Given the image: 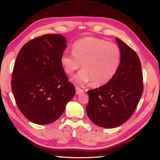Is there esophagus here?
<instances>
[{
    "instance_id": "obj_1",
    "label": "esophagus",
    "mask_w": 160,
    "mask_h": 160,
    "mask_svg": "<svg viewBox=\"0 0 160 160\" xmlns=\"http://www.w3.org/2000/svg\"><path fill=\"white\" fill-rule=\"evenodd\" d=\"M83 92H84L83 89H80L79 87H77V86H76V95H79L80 93H82Z\"/></svg>"
}]
</instances>
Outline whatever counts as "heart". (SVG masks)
<instances>
[{"mask_svg": "<svg viewBox=\"0 0 160 160\" xmlns=\"http://www.w3.org/2000/svg\"><path fill=\"white\" fill-rule=\"evenodd\" d=\"M72 52L63 54L60 63L68 75L80 68L82 64L83 70L74 77L80 84L90 82L95 87L106 84L114 77L121 63L119 47L101 38L79 39L73 43Z\"/></svg>", "mask_w": 160, "mask_h": 160, "instance_id": "heart-1", "label": "heart"}]
</instances>
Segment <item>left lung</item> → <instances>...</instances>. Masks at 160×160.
Returning <instances> with one entry per match:
<instances>
[{
    "instance_id": "8db88e82",
    "label": "left lung",
    "mask_w": 160,
    "mask_h": 160,
    "mask_svg": "<svg viewBox=\"0 0 160 160\" xmlns=\"http://www.w3.org/2000/svg\"><path fill=\"white\" fill-rule=\"evenodd\" d=\"M121 63L112 79L103 86L88 91L87 116L93 123L114 128L131 117L143 92V73L138 56L119 38Z\"/></svg>"
}]
</instances>
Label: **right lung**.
Returning a JSON list of instances; mask_svg holds the SVG:
<instances>
[{"instance_id":"right-lung-1","label":"right lung","mask_w":160,"mask_h":160,"mask_svg":"<svg viewBox=\"0 0 160 160\" xmlns=\"http://www.w3.org/2000/svg\"><path fill=\"white\" fill-rule=\"evenodd\" d=\"M66 43L62 35H43L28 41L17 57L12 92L19 110L33 123L56 121L75 95L60 63Z\"/></svg>"}]
</instances>
